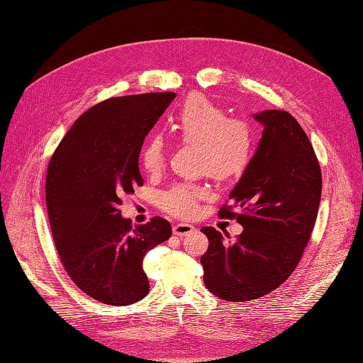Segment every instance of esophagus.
Listing matches in <instances>:
<instances>
[{
	"mask_svg": "<svg viewBox=\"0 0 363 363\" xmlns=\"http://www.w3.org/2000/svg\"><path fill=\"white\" fill-rule=\"evenodd\" d=\"M191 232H194V225L186 224V223H177L172 227V233L177 236H186Z\"/></svg>",
	"mask_w": 363,
	"mask_h": 363,
	"instance_id": "34e87169",
	"label": "esophagus"
}]
</instances>
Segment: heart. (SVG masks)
Segmentation results:
<instances>
[{
    "mask_svg": "<svg viewBox=\"0 0 363 363\" xmlns=\"http://www.w3.org/2000/svg\"><path fill=\"white\" fill-rule=\"evenodd\" d=\"M174 140L195 147V168L212 180L227 182L239 177L251 162L255 131L245 119L228 118L223 107L201 95H191L177 112L168 118ZM167 159V147L159 135H151L140 148V164L147 172L157 174ZM204 189L196 184H174L160 196L163 211L188 218L196 212Z\"/></svg>",
    "mask_w": 363,
    "mask_h": 363,
    "instance_id": "b5f03b06",
    "label": "heart"
}]
</instances>
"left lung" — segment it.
<instances>
[{
    "mask_svg": "<svg viewBox=\"0 0 363 363\" xmlns=\"http://www.w3.org/2000/svg\"><path fill=\"white\" fill-rule=\"evenodd\" d=\"M262 139L219 216L244 227L235 242L203 227L204 284L227 301H248L277 289L298 265L321 200L323 177L313 147L286 111L255 115ZM238 211L235 213L233 207ZM230 238L228 235H225Z\"/></svg>",
    "mask_w": 363,
    "mask_h": 363,
    "instance_id": "left-lung-1",
    "label": "left lung"
}]
</instances>
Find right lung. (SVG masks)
<instances>
[{"mask_svg":"<svg viewBox=\"0 0 363 363\" xmlns=\"http://www.w3.org/2000/svg\"><path fill=\"white\" fill-rule=\"evenodd\" d=\"M174 98L156 92L98 103L75 121L50 160L45 196L54 244L71 280L100 303L144 298L150 283L142 262L171 238L164 218L133 227L119 206L144 184L142 144Z\"/></svg>","mask_w":363,"mask_h":363,"instance_id":"add662e5","label":"right lung"}]
</instances>
